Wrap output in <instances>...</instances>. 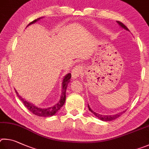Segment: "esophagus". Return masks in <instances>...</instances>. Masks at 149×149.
Wrapping results in <instances>:
<instances>
[{
    "label": "esophagus",
    "instance_id": "esophagus-1",
    "mask_svg": "<svg viewBox=\"0 0 149 149\" xmlns=\"http://www.w3.org/2000/svg\"><path fill=\"white\" fill-rule=\"evenodd\" d=\"M82 68L81 66L79 65V66L75 67L74 69H72V72H71L72 77L73 79H76L77 78L80 77V75L82 73Z\"/></svg>",
    "mask_w": 149,
    "mask_h": 149
}]
</instances>
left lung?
<instances>
[{"label":"left lung","instance_id":"8db88e82","mask_svg":"<svg viewBox=\"0 0 149 149\" xmlns=\"http://www.w3.org/2000/svg\"><path fill=\"white\" fill-rule=\"evenodd\" d=\"M116 22L118 23V24L120 25V26L121 27L124 28V29H126L127 31H129V29H127V27H126V26L124 24H123V23H122V22H118V21H116ZM88 109H89V111H90L91 112H92V113L93 114H94V115L96 117H97L99 119H100V120H103V121H111V120H114V119L117 118H118V117H119L121 115L122 113H123V112H122V113H120L118 114H114V115H109V116H107V115H102V114H98V113H96L95 112L92 111V109H91V108L90 107V105H88ZM124 112L125 111H124Z\"/></svg>","mask_w":149,"mask_h":149}]
</instances>
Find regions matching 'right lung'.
<instances>
[{"label":"right lung","mask_w":149,"mask_h":149,"mask_svg":"<svg viewBox=\"0 0 149 149\" xmlns=\"http://www.w3.org/2000/svg\"><path fill=\"white\" fill-rule=\"evenodd\" d=\"M40 18L41 17H39L38 19L33 21V22H31L27 26L36 22L38 20L40 19ZM70 78H71V74H70V73H69V74H67L66 75V76L64 77V79L63 80V82H62V91H61V98H60V100L59 101V102L57 104H56L54 106L51 107H49V108H46V109L39 108L38 107L34 105L33 103H31L30 102H29V101L25 100L24 99L22 98L19 94H18L17 92L15 90V92L17 93V95L18 96V97L19 98V100L22 101L23 105H24L26 107H27L28 110L31 111L33 114H35L36 116H42V117L52 116L54 115V114L62 107L63 105H64V103L65 102V100H66V90L67 88V85L70 81Z\"/></svg>","instance_id":"1"}]
</instances>
